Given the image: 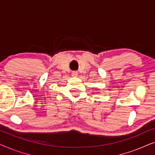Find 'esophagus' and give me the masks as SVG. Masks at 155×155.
Listing matches in <instances>:
<instances>
[{
	"label": "esophagus",
	"mask_w": 155,
	"mask_h": 155,
	"mask_svg": "<svg viewBox=\"0 0 155 155\" xmlns=\"http://www.w3.org/2000/svg\"><path fill=\"white\" fill-rule=\"evenodd\" d=\"M78 75V73L77 71H73V72H72V76H73V77H77Z\"/></svg>",
	"instance_id": "1"
}]
</instances>
